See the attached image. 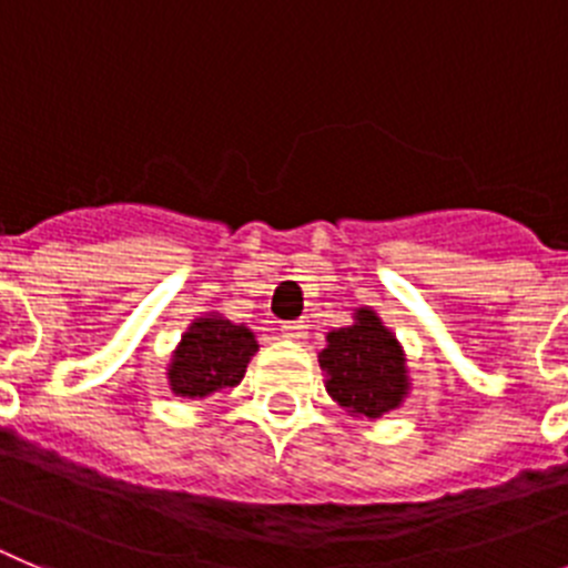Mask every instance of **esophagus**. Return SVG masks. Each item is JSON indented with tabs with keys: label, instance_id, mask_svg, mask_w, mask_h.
<instances>
[{
	"label": "esophagus",
	"instance_id": "1",
	"mask_svg": "<svg viewBox=\"0 0 568 568\" xmlns=\"http://www.w3.org/2000/svg\"><path fill=\"white\" fill-rule=\"evenodd\" d=\"M280 334H283V339L303 342L305 336H308V325H305V322H283V325H280Z\"/></svg>",
	"mask_w": 568,
	"mask_h": 568
}]
</instances>
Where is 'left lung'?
<instances>
[{"instance_id":"left-lung-1","label":"left lung","mask_w":568,"mask_h":568,"mask_svg":"<svg viewBox=\"0 0 568 568\" xmlns=\"http://www.w3.org/2000/svg\"><path fill=\"white\" fill-rule=\"evenodd\" d=\"M320 367L325 390L356 418H382L396 410L410 390L405 351L376 311L359 308L354 325L325 336Z\"/></svg>"}]
</instances>
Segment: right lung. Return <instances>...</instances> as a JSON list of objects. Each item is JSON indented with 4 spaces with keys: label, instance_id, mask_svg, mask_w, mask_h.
Here are the masks:
<instances>
[{
    "label": "right lung",
    "instance_id": "add662e5",
    "mask_svg": "<svg viewBox=\"0 0 568 568\" xmlns=\"http://www.w3.org/2000/svg\"><path fill=\"white\" fill-rule=\"evenodd\" d=\"M257 347L246 325H234L221 314L201 316L189 325L172 354L166 373L170 390L183 398H203L240 385Z\"/></svg>",
    "mask_w": 568,
    "mask_h": 568
}]
</instances>
